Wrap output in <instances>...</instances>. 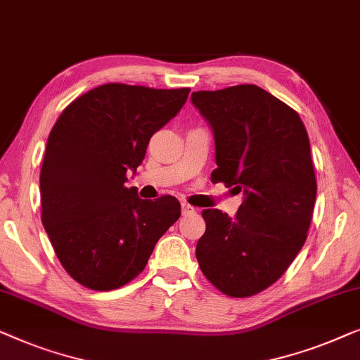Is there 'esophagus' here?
Listing matches in <instances>:
<instances>
[{
  "label": "esophagus",
  "mask_w": 360,
  "mask_h": 360,
  "mask_svg": "<svg viewBox=\"0 0 360 360\" xmlns=\"http://www.w3.org/2000/svg\"><path fill=\"white\" fill-rule=\"evenodd\" d=\"M181 212H182V215H191V214H194L195 209L192 205H189V204H182L181 205Z\"/></svg>",
  "instance_id": "obj_1"
}]
</instances>
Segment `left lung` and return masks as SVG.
<instances>
[{
    "label": "left lung",
    "instance_id": "obj_1",
    "mask_svg": "<svg viewBox=\"0 0 360 360\" xmlns=\"http://www.w3.org/2000/svg\"><path fill=\"white\" fill-rule=\"evenodd\" d=\"M192 104L215 140L212 181L243 192L236 217L202 212L200 271L230 297H250L287 271L307 240L316 199L310 140L300 115L259 86L197 91Z\"/></svg>",
    "mask_w": 360,
    "mask_h": 360
}]
</instances>
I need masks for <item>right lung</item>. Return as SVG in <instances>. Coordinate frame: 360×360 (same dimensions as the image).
I'll return each instance as SVG.
<instances>
[{
  "label": "right lung",
  "instance_id": "right-lung-1",
  "mask_svg": "<svg viewBox=\"0 0 360 360\" xmlns=\"http://www.w3.org/2000/svg\"><path fill=\"white\" fill-rule=\"evenodd\" d=\"M189 91L103 84L75 99L55 122L40 171L42 224L81 285L104 292L135 279L181 217L178 199L143 200L125 182Z\"/></svg>",
  "mask_w": 360,
  "mask_h": 360
}]
</instances>
